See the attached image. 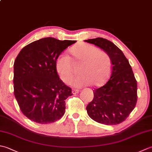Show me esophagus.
<instances>
[{
  "label": "esophagus",
  "instance_id": "esophagus-1",
  "mask_svg": "<svg viewBox=\"0 0 152 152\" xmlns=\"http://www.w3.org/2000/svg\"><path fill=\"white\" fill-rule=\"evenodd\" d=\"M72 94L74 95V94H77V93H78L80 92V91L78 89H72Z\"/></svg>",
  "mask_w": 152,
  "mask_h": 152
}]
</instances>
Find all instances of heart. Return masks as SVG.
<instances>
[{
	"mask_svg": "<svg viewBox=\"0 0 152 152\" xmlns=\"http://www.w3.org/2000/svg\"><path fill=\"white\" fill-rule=\"evenodd\" d=\"M70 53L74 61L81 63L80 75L69 80V85L80 88L91 83L92 86L102 85L107 80L111 71V60L108 55L88 44H80L72 48ZM56 69L61 79L67 82L72 75L69 57L61 53L56 60Z\"/></svg>",
	"mask_w": 152,
	"mask_h": 152,
	"instance_id": "heart-1",
	"label": "heart"
}]
</instances>
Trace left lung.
I'll return each instance as SVG.
<instances>
[{"mask_svg":"<svg viewBox=\"0 0 152 152\" xmlns=\"http://www.w3.org/2000/svg\"><path fill=\"white\" fill-rule=\"evenodd\" d=\"M84 41L105 51L112 65L108 81L93 90L94 98L86 107L88 114L99 124H120L133 110L137 101V83L132 68L122 51L111 41L102 38Z\"/></svg>","mask_w":152,"mask_h":152,"instance_id":"left-lung-1","label":"left lung"}]
</instances>
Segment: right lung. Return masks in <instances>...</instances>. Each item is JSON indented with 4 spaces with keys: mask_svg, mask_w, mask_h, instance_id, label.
<instances>
[{
    "mask_svg": "<svg viewBox=\"0 0 152 152\" xmlns=\"http://www.w3.org/2000/svg\"><path fill=\"white\" fill-rule=\"evenodd\" d=\"M76 40L47 37L27 45L14 64V95L21 112L40 124L53 123L65 112L72 90L59 79L57 57Z\"/></svg>",
    "mask_w": 152,
    "mask_h": 152,
    "instance_id": "1",
    "label": "right lung"
}]
</instances>
